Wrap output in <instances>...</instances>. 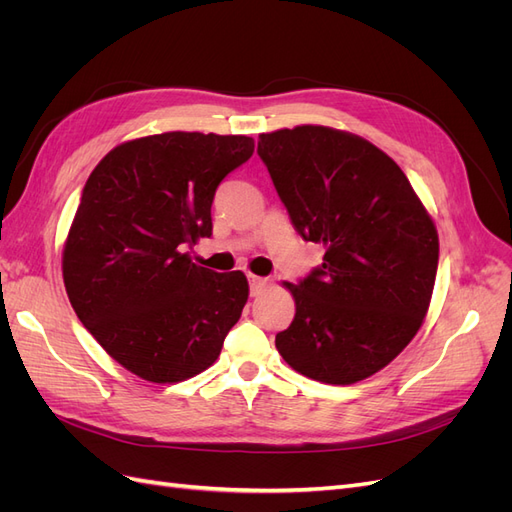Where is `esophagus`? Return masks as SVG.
Returning <instances> with one entry per match:
<instances>
[{
  "mask_svg": "<svg viewBox=\"0 0 512 512\" xmlns=\"http://www.w3.org/2000/svg\"><path fill=\"white\" fill-rule=\"evenodd\" d=\"M271 286V280L267 277H258V275H250V290H252V297H258V294Z\"/></svg>",
  "mask_w": 512,
  "mask_h": 512,
  "instance_id": "esophagus-1",
  "label": "esophagus"
}]
</instances>
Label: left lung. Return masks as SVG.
<instances>
[{"label": "left lung", "instance_id": "8db88e82", "mask_svg": "<svg viewBox=\"0 0 512 512\" xmlns=\"http://www.w3.org/2000/svg\"><path fill=\"white\" fill-rule=\"evenodd\" d=\"M258 156L294 230L324 247L322 265L284 288L294 320L275 335L299 374L354 384L421 329L438 271V230L408 177L365 138L327 126L258 136Z\"/></svg>", "mask_w": 512, "mask_h": 512}]
</instances>
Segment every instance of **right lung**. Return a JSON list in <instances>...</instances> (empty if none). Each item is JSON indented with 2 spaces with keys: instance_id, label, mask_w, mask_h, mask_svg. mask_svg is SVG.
<instances>
[{
  "instance_id": "1",
  "label": "right lung",
  "mask_w": 512,
  "mask_h": 512,
  "mask_svg": "<svg viewBox=\"0 0 512 512\" xmlns=\"http://www.w3.org/2000/svg\"><path fill=\"white\" fill-rule=\"evenodd\" d=\"M252 153L250 136L164 132L117 145L89 175L61 271L85 329L134 376L194 378L241 318L247 277L185 250L211 237L215 190Z\"/></svg>"
}]
</instances>
